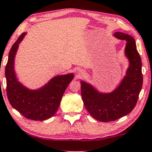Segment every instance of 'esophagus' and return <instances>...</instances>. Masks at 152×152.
<instances>
[{"instance_id":"1","label":"esophagus","mask_w":152,"mask_h":152,"mask_svg":"<svg viewBox=\"0 0 152 152\" xmlns=\"http://www.w3.org/2000/svg\"><path fill=\"white\" fill-rule=\"evenodd\" d=\"M84 74H85V72H84V71H83V70H82V69L78 70V74L79 76H83V75H84Z\"/></svg>"}]
</instances>
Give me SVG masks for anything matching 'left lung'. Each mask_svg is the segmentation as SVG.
Here are the masks:
<instances>
[{"label":"left lung","mask_w":152,"mask_h":152,"mask_svg":"<svg viewBox=\"0 0 152 152\" xmlns=\"http://www.w3.org/2000/svg\"><path fill=\"white\" fill-rule=\"evenodd\" d=\"M115 38L125 40V56L129 66L119 85L111 92H102L90 83L80 80L81 96L86 110L101 122L114 121L129 114L135 107L142 86L141 58L132 36L115 32Z\"/></svg>","instance_id":"left-lung-1"}]
</instances>
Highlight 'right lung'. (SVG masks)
Segmentation results:
<instances>
[{"mask_svg": "<svg viewBox=\"0 0 152 152\" xmlns=\"http://www.w3.org/2000/svg\"><path fill=\"white\" fill-rule=\"evenodd\" d=\"M27 33L23 32L12 47L5 67L7 94L15 110L34 121L50 118L57 112L63 94L74 78V73L55 76L41 87L31 89L22 84L14 70V61L19 44Z\"/></svg>", "mask_w": 152, "mask_h": 152, "instance_id": "right-lung-1", "label": "right lung"}]
</instances>
